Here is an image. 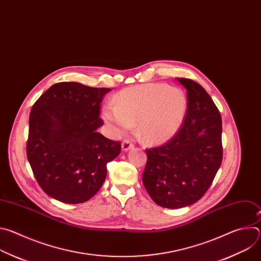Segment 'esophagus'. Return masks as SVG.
<instances>
[{
    "label": "esophagus",
    "mask_w": 261,
    "mask_h": 261,
    "mask_svg": "<svg viewBox=\"0 0 261 261\" xmlns=\"http://www.w3.org/2000/svg\"><path fill=\"white\" fill-rule=\"evenodd\" d=\"M133 147H134V144L129 140H124L122 142V150L125 151V152L131 150V148H133Z\"/></svg>",
    "instance_id": "esophagus-1"
}]
</instances>
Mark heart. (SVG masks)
<instances>
[{
    "label": "heart",
    "mask_w": 261,
    "mask_h": 261,
    "mask_svg": "<svg viewBox=\"0 0 261 261\" xmlns=\"http://www.w3.org/2000/svg\"><path fill=\"white\" fill-rule=\"evenodd\" d=\"M114 104L103 108V119L120 134L138 124V135L147 143L172 137L182 125L188 109L185 93L163 84H146L120 92Z\"/></svg>",
    "instance_id": "b5f03b06"
}]
</instances>
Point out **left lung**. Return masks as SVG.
Segmentation results:
<instances>
[{
  "label": "left lung",
  "mask_w": 261,
  "mask_h": 261,
  "mask_svg": "<svg viewBox=\"0 0 261 261\" xmlns=\"http://www.w3.org/2000/svg\"><path fill=\"white\" fill-rule=\"evenodd\" d=\"M187 91L188 109L177 133L165 144L146 150L142 181L162 207L179 208L198 201L222 162V120L206 91L188 79H176Z\"/></svg>",
  "instance_id": "left-lung-1"
}]
</instances>
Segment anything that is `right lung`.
Segmentation results:
<instances>
[{"mask_svg": "<svg viewBox=\"0 0 261 261\" xmlns=\"http://www.w3.org/2000/svg\"><path fill=\"white\" fill-rule=\"evenodd\" d=\"M107 88L79 83L51 86L32 107L27 156L42 190L70 204L92 198L103 185L106 164L121 153L120 141L97 132Z\"/></svg>", "mask_w": 261, "mask_h": 261, "instance_id": "1", "label": "right lung"}]
</instances>
